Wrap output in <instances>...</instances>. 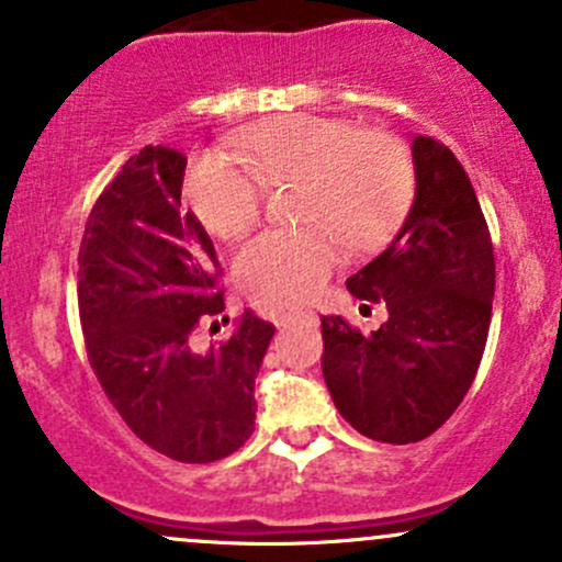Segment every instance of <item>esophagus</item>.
Masks as SVG:
<instances>
[{
    "mask_svg": "<svg viewBox=\"0 0 562 562\" xmlns=\"http://www.w3.org/2000/svg\"><path fill=\"white\" fill-rule=\"evenodd\" d=\"M274 323H277V328H288L293 323V315H285V312H282V315L274 317Z\"/></svg>",
    "mask_w": 562,
    "mask_h": 562,
    "instance_id": "1",
    "label": "esophagus"
}]
</instances>
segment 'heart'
I'll return each instance as SVG.
<instances>
[{"label": "heart", "mask_w": 562, "mask_h": 562, "mask_svg": "<svg viewBox=\"0 0 562 562\" xmlns=\"http://www.w3.org/2000/svg\"><path fill=\"white\" fill-rule=\"evenodd\" d=\"M226 156L191 164L186 196L210 234L239 241L263 210V188L296 186L293 217L310 228L269 232L236 258L241 291L271 310L306 304L350 252L382 247L415 202V161L398 137L336 117L280 115L250 128Z\"/></svg>", "instance_id": "1"}]
</instances>
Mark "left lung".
I'll use <instances>...</instances> for the list:
<instances>
[{"label": "left lung", "mask_w": 562, "mask_h": 562, "mask_svg": "<svg viewBox=\"0 0 562 562\" xmlns=\"http://www.w3.org/2000/svg\"><path fill=\"white\" fill-rule=\"evenodd\" d=\"M415 204L385 250L347 280L387 321L363 334L323 317V376L358 434L412 445L441 428L474 382L490 330L495 256L474 186L452 150L412 142Z\"/></svg>", "instance_id": "1"}]
</instances>
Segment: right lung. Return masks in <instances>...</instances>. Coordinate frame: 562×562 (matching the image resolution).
I'll list each match as a JSON object with an SVG mask.
<instances>
[{
    "label": "right lung",
    "instance_id": "obj_1",
    "mask_svg": "<svg viewBox=\"0 0 562 562\" xmlns=\"http://www.w3.org/2000/svg\"><path fill=\"white\" fill-rule=\"evenodd\" d=\"M186 164L145 145L104 188L80 241L78 306L91 369L123 423L167 458L212 463L250 439L274 326L245 310L226 341L193 347L223 291L212 239L182 210Z\"/></svg>",
    "mask_w": 562,
    "mask_h": 562
}]
</instances>
